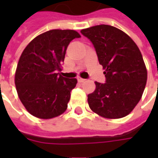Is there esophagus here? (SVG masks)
<instances>
[{"label": "esophagus", "instance_id": "esophagus-1", "mask_svg": "<svg viewBox=\"0 0 158 158\" xmlns=\"http://www.w3.org/2000/svg\"><path fill=\"white\" fill-rule=\"evenodd\" d=\"M78 81H79V83H83L85 81V79H82V78H78Z\"/></svg>", "mask_w": 158, "mask_h": 158}]
</instances>
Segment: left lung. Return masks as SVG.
<instances>
[{
    "label": "left lung",
    "mask_w": 158,
    "mask_h": 158,
    "mask_svg": "<svg viewBox=\"0 0 158 158\" xmlns=\"http://www.w3.org/2000/svg\"><path fill=\"white\" fill-rule=\"evenodd\" d=\"M81 33L95 46L106 77V83L96 81V89L88 95L89 108L105 118L127 116L141 99L147 79L139 47L126 33L113 26H93Z\"/></svg>",
    "instance_id": "1"
}]
</instances>
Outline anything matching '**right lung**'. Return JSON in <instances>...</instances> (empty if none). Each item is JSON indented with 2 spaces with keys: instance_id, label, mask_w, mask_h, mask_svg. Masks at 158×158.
Here are the masks:
<instances>
[{
  "instance_id": "add662e5",
  "label": "right lung",
  "mask_w": 158,
  "mask_h": 158,
  "mask_svg": "<svg viewBox=\"0 0 158 158\" xmlns=\"http://www.w3.org/2000/svg\"><path fill=\"white\" fill-rule=\"evenodd\" d=\"M80 35L71 29H52L36 36L22 52L15 73L19 97L31 115L41 119L60 116L68 107L77 79L56 73L69 44Z\"/></svg>"
}]
</instances>
